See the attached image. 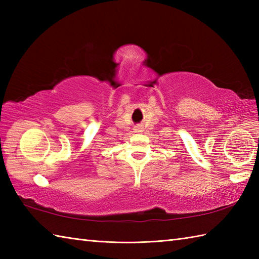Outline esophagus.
I'll return each instance as SVG.
<instances>
[{"mask_svg": "<svg viewBox=\"0 0 259 259\" xmlns=\"http://www.w3.org/2000/svg\"><path fill=\"white\" fill-rule=\"evenodd\" d=\"M141 128L139 125H137V126H135V133H141Z\"/></svg>", "mask_w": 259, "mask_h": 259, "instance_id": "esophagus-1", "label": "esophagus"}]
</instances>
